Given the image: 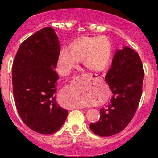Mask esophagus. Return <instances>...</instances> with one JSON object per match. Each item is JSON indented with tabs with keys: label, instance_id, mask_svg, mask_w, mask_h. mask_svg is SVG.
<instances>
[{
	"label": "esophagus",
	"instance_id": "1",
	"mask_svg": "<svg viewBox=\"0 0 158 158\" xmlns=\"http://www.w3.org/2000/svg\"><path fill=\"white\" fill-rule=\"evenodd\" d=\"M81 77L82 78H89V79H93L94 78H95L93 76V74H92V73H82V74L81 75ZM76 109H84V106H78L77 107H76Z\"/></svg>",
	"mask_w": 158,
	"mask_h": 158
}]
</instances>
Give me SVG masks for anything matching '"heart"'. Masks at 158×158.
<instances>
[{
  "label": "heart",
  "instance_id": "obj_1",
  "mask_svg": "<svg viewBox=\"0 0 158 158\" xmlns=\"http://www.w3.org/2000/svg\"><path fill=\"white\" fill-rule=\"evenodd\" d=\"M111 56V44L105 37H83L62 49L57 58V69L66 76L83 59V64L92 71H100L106 67ZM76 99L82 100V89L78 86L73 89Z\"/></svg>",
  "mask_w": 158,
  "mask_h": 158
}]
</instances>
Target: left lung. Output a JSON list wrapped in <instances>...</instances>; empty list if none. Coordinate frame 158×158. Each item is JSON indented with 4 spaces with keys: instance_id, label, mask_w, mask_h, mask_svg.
Segmentation results:
<instances>
[{
    "instance_id": "1",
    "label": "left lung",
    "mask_w": 158,
    "mask_h": 158,
    "mask_svg": "<svg viewBox=\"0 0 158 158\" xmlns=\"http://www.w3.org/2000/svg\"><path fill=\"white\" fill-rule=\"evenodd\" d=\"M144 76L138 52L128 47L116 51L106 76L113 96L109 106L100 109L99 120L89 125L94 134L109 137L126 128L138 108Z\"/></svg>"
}]
</instances>
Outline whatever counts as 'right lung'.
Wrapping results in <instances>:
<instances>
[{"label": "right lung", "instance_id": "right-lung-1", "mask_svg": "<svg viewBox=\"0 0 158 158\" xmlns=\"http://www.w3.org/2000/svg\"><path fill=\"white\" fill-rule=\"evenodd\" d=\"M60 52L58 36L43 28L20 44L12 68L13 93L19 115L34 131L49 135L60 130L67 110L56 100L59 76L55 71Z\"/></svg>", "mask_w": 158, "mask_h": 158}]
</instances>
